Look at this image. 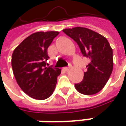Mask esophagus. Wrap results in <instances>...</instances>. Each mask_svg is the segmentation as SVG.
<instances>
[{"instance_id":"34e87169","label":"esophagus","mask_w":126,"mask_h":126,"mask_svg":"<svg viewBox=\"0 0 126 126\" xmlns=\"http://www.w3.org/2000/svg\"><path fill=\"white\" fill-rule=\"evenodd\" d=\"M70 68H71V65H69L68 67H65V68H64V70H65V71H68V70L70 69Z\"/></svg>"}]
</instances>
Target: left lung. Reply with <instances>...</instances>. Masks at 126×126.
<instances>
[{
    "instance_id": "left-lung-1",
    "label": "left lung",
    "mask_w": 126,
    "mask_h": 126,
    "mask_svg": "<svg viewBox=\"0 0 126 126\" xmlns=\"http://www.w3.org/2000/svg\"><path fill=\"white\" fill-rule=\"evenodd\" d=\"M63 31L77 42L82 55L90 60L83 80L75 84V88L84 95L98 93L105 86L113 69L112 49L107 39L86 28L76 27Z\"/></svg>"
}]
</instances>
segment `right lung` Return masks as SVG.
<instances>
[{
    "label": "right lung",
    "mask_w": 126,
    "mask_h": 126,
    "mask_svg": "<svg viewBox=\"0 0 126 126\" xmlns=\"http://www.w3.org/2000/svg\"><path fill=\"white\" fill-rule=\"evenodd\" d=\"M59 34L57 31L36 32L22 41L14 50L12 66L20 88L29 96L44 100L53 93L61 74L60 68L47 67V49Z\"/></svg>",
    "instance_id": "right-lung-1"
}]
</instances>
